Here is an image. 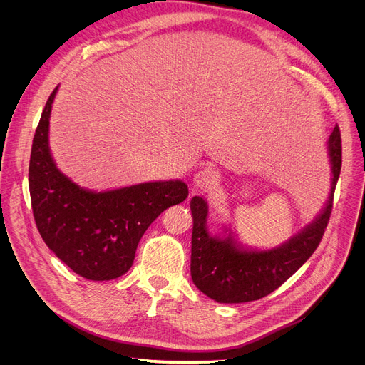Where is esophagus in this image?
I'll return each mask as SVG.
<instances>
[{
    "instance_id": "1",
    "label": "esophagus",
    "mask_w": 365,
    "mask_h": 365,
    "mask_svg": "<svg viewBox=\"0 0 365 365\" xmlns=\"http://www.w3.org/2000/svg\"><path fill=\"white\" fill-rule=\"evenodd\" d=\"M217 180H218V175L211 168H205L199 170L193 178V183L196 189H211L217 183Z\"/></svg>"
}]
</instances>
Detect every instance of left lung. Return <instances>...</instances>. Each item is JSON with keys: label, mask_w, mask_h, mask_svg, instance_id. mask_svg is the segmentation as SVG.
I'll list each match as a JSON object with an SVG mask.
<instances>
[{"label": "left lung", "mask_w": 365, "mask_h": 365, "mask_svg": "<svg viewBox=\"0 0 365 365\" xmlns=\"http://www.w3.org/2000/svg\"><path fill=\"white\" fill-rule=\"evenodd\" d=\"M331 158V190L315 221L272 250L241 247L230 232L225 238L211 237L206 230L207 205L200 196L190 200L193 217L190 274L195 286L220 303L258 300L279 289L318 248L332 212L334 192L341 173V131L335 125L328 140Z\"/></svg>", "instance_id": "1"}]
</instances>
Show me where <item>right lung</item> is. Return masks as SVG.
Returning a JSON list of instances; mask_svg holds the SVG:
<instances>
[{"label":"right lung","instance_id":"right-lung-1","mask_svg":"<svg viewBox=\"0 0 365 365\" xmlns=\"http://www.w3.org/2000/svg\"><path fill=\"white\" fill-rule=\"evenodd\" d=\"M58 86L50 93L31 145L29 187L33 215L46 245L76 274L113 280L133 266L150 224L189 192L182 180L147 182L92 192L65 176L48 148V118Z\"/></svg>","mask_w":365,"mask_h":365}]
</instances>
